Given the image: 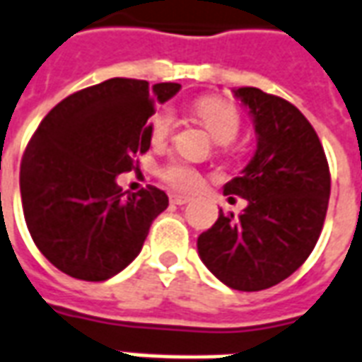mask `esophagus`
I'll list each match as a JSON object with an SVG mask.
<instances>
[{
    "instance_id": "34e87169",
    "label": "esophagus",
    "mask_w": 362,
    "mask_h": 362,
    "mask_svg": "<svg viewBox=\"0 0 362 362\" xmlns=\"http://www.w3.org/2000/svg\"><path fill=\"white\" fill-rule=\"evenodd\" d=\"M189 195H180V194H173L170 195V203H174V205H186V203H189Z\"/></svg>"
}]
</instances>
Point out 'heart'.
Instances as JSON below:
<instances>
[{
    "label": "heart",
    "instance_id": "obj_1",
    "mask_svg": "<svg viewBox=\"0 0 362 362\" xmlns=\"http://www.w3.org/2000/svg\"><path fill=\"white\" fill-rule=\"evenodd\" d=\"M194 113L197 119L202 120V124L207 128L211 136L221 144H230L235 140V136L240 134L242 128V117L238 107L222 98H205L197 101L194 107ZM176 120L170 111H159L155 113L149 120V134H151V141L155 146H160L170 138L174 132ZM159 178L167 186L180 192H192V189L199 188L202 184V174L197 168L192 165H186L182 160H170L168 165L159 170Z\"/></svg>",
    "mask_w": 362,
    "mask_h": 362
}]
</instances>
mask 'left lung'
Instances as JSON below:
<instances>
[{
  "instance_id": "8db88e82",
  "label": "left lung",
  "mask_w": 362,
  "mask_h": 362,
  "mask_svg": "<svg viewBox=\"0 0 362 362\" xmlns=\"http://www.w3.org/2000/svg\"><path fill=\"white\" fill-rule=\"evenodd\" d=\"M234 93L255 120L257 151L224 195H240L247 207L240 216L221 211L197 238V251L232 290L259 291L293 274L317 245L330 168L315 128L296 105L259 88Z\"/></svg>"
}]
</instances>
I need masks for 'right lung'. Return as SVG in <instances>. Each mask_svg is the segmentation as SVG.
I'll return each mask as SVG.
<instances>
[{
    "label": "right lung",
    "mask_w": 362,
    "mask_h": 362,
    "mask_svg": "<svg viewBox=\"0 0 362 362\" xmlns=\"http://www.w3.org/2000/svg\"><path fill=\"white\" fill-rule=\"evenodd\" d=\"M180 90L176 82L111 78L53 107L21 160L24 221L42 255L69 276L101 282L141 251L168 207L155 186L122 192L120 173L151 146L147 119Z\"/></svg>",
    "instance_id": "add662e5"
}]
</instances>
